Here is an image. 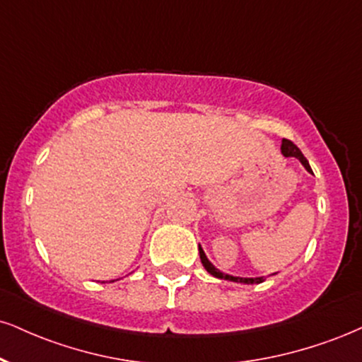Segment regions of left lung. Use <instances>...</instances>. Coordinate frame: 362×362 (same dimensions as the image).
Returning a JSON list of instances; mask_svg holds the SVG:
<instances>
[{"label": "left lung", "instance_id": "left-lung-1", "mask_svg": "<svg viewBox=\"0 0 362 362\" xmlns=\"http://www.w3.org/2000/svg\"><path fill=\"white\" fill-rule=\"evenodd\" d=\"M281 153L285 155V156H295V158H298L300 162H302L303 167H305V168L308 170V172L312 173V168H310V165H308L307 158H305V156H303V153H302V151L298 150V146L295 145L293 141H290V139H283V141H281ZM199 255H200V261H202L204 268H206L207 272L211 273L212 276H216V278H223V280H229V281L246 283V285H251V283H261V281H264V278H263V276H258V278H241V276H230V275H226V273H221L219 269H217V268L214 267V264H212L211 261L207 259L206 252H204V250H202V247H200V246H199Z\"/></svg>", "mask_w": 362, "mask_h": 362}]
</instances>
